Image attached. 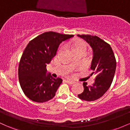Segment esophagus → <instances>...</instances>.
Returning a JSON list of instances; mask_svg holds the SVG:
<instances>
[{"label":"esophagus","mask_w":130,"mask_h":130,"mask_svg":"<svg viewBox=\"0 0 130 130\" xmlns=\"http://www.w3.org/2000/svg\"><path fill=\"white\" fill-rule=\"evenodd\" d=\"M66 83L68 84H74V82L71 81V80H66Z\"/></svg>","instance_id":"obj_1"}]
</instances>
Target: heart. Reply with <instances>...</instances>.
Returning <instances> with one entry per match:
<instances>
[{
    "label": "heart",
    "mask_w": 130,
    "mask_h": 130,
    "mask_svg": "<svg viewBox=\"0 0 130 130\" xmlns=\"http://www.w3.org/2000/svg\"><path fill=\"white\" fill-rule=\"evenodd\" d=\"M87 44L83 40H77L75 41L73 44V49L74 51L77 50H87Z\"/></svg>",
    "instance_id": "obj_1"
}]
</instances>
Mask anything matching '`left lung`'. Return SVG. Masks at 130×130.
Wrapping results in <instances>:
<instances>
[{
	"label": "left lung",
	"instance_id": "1",
	"mask_svg": "<svg viewBox=\"0 0 130 130\" xmlns=\"http://www.w3.org/2000/svg\"><path fill=\"white\" fill-rule=\"evenodd\" d=\"M77 36L86 40L93 50L90 67L93 72L91 75L95 76V83L92 86L83 83L84 91L79 94L78 97L85 101H95L106 92L112 83L116 69V57L110 44L98 37L91 35Z\"/></svg>",
	"mask_w": 130,
	"mask_h": 130
}]
</instances>
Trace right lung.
I'll return each mask as SVG.
<instances>
[{
  "mask_svg": "<svg viewBox=\"0 0 130 130\" xmlns=\"http://www.w3.org/2000/svg\"><path fill=\"white\" fill-rule=\"evenodd\" d=\"M73 37L46 32L28 43L19 62L18 76L21 87L30 100L44 103L55 96L62 79L46 74V65L56 56L59 44Z\"/></svg>",
  "mask_w": 130,
  "mask_h": 130,
  "instance_id": "add662e5",
  "label": "right lung"
}]
</instances>
